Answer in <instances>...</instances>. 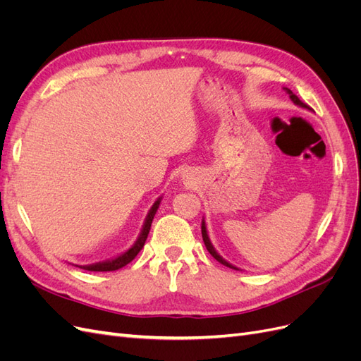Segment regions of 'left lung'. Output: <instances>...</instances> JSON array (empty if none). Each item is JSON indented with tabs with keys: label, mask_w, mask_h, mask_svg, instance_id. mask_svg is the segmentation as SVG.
Returning a JSON list of instances; mask_svg holds the SVG:
<instances>
[{
	"label": "left lung",
	"mask_w": 361,
	"mask_h": 361,
	"mask_svg": "<svg viewBox=\"0 0 361 361\" xmlns=\"http://www.w3.org/2000/svg\"><path fill=\"white\" fill-rule=\"evenodd\" d=\"M286 90V93L289 94V97H290V101L295 104V105H298V106H301V108H305V110H310V108L305 105L304 102H301L300 99H298V96L297 94H293L292 93V90H289V89H285ZM202 236H203V243H204V245H206V250L209 251L211 253V256L214 257V259H216L218 262H220V264H223L224 267H228V268H232V269H238L239 271V268H236L235 265H232V264H228V262L226 260V259H223L220 255L216 253V250L214 248V245H212V243H211V239H209V235H207V228H206V223H204V218L202 220Z\"/></svg>",
	"instance_id": "obj_1"
}]
</instances>
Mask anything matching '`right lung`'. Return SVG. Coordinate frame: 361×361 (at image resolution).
I'll list each match as a JSON object with an SVG mask.
<instances>
[{"instance_id": "1", "label": "right lung", "mask_w": 361, "mask_h": 361, "mask_svg": "<svg viewBox=\"0 0 361 361\" xmlns=\"http://www.w3.org/2000/svg\"><path fill=\"white\" fill-rule=\"evenodd\" d=\"M161 199H157V202L152 204V207L149 209L147 215H146V220L143 223V227H141V232L137 238V241L133 244V247L128 248L125 253L118 255L113 259H108V260H104V262H97V264H92V265H75V267H80L82 269H87V271H116V269H120L123 268L125 265H128L130 260H134L135 256L140 253L141 248L145 247V243L147 239V235H149V231H150V226H152V220H154V216L158 211L159 207V203H161Z\"/></svg>"}]
</instances>
